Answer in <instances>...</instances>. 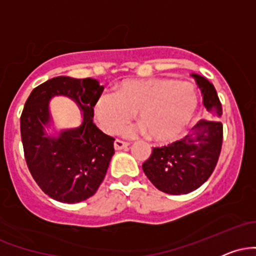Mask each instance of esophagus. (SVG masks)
Listing matches in <instances>:
<instances>
[{
  "mask_svg": "<svg viewBox=\"0 0 256 256\" xmlns=\"http://www.w3.org/2000/svg\"><path fill=\"white\" fill-rule=\"evenodd\" d=\"M128 146H130L128 143L122 142V140H114V149H116V150H122V149H126Z\"/></svg>",
  "mask_w": 256,
  "mask_h": 256,
  "instance_id": "1",
  "label": "esophagus"
}]
</instances>
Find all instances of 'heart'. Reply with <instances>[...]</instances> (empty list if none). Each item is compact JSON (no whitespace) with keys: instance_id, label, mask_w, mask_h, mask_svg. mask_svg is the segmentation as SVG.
I'll return each mask as SVG.
<instances>
[{"instance_id":"1","label":"heart","mask_w":256,"mask_h":256,"mask_svg":"<svg viewBox=\"0 0 256 256\" xmlns=\"http://www.w3.org/2000/svg\"><path fill=\"white\" fill-rule=\"evenodd\" d=\"M198 106L196 90L188 82L167 78L128 79L119 84L116 92H104L95 104L100 126L116 134L130 122L134 112L140 126L125 128L128 136L146 132L152 140L170 142L185 130Z\"/></svg>"}]
</instances>
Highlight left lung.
I'll list each match as a JSON object with an SVG mask.
<instances>
[{
    "instance_id": "obj_1",
    "label": "left lung",
    "mask_w": 256,
    "mask_h": 256,
    "mask_svg": "<svg viewBox=\"0 0 256 256\" xmlns=\"http://www.w3.org/2000/svg\"><path fill=\"white\" fill-rule=\"evenodd\" d=\"M204 98L208 118L202 119L188 136L172 144L152 148L150 158L142 165L149 180L160 192L182 195L201 186L210 177L222 150V114L216 88L208 79L192 73Z\"/></svg>"
}]
</instances>
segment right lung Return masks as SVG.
<instances>
[{
    "label": "right lung",
    "instance_id": "right-lung-1",
    "mask_svg": "<svg viewBox=\"0 0 256 256\" xmlns=\"http://www.w3.org/2000/svg\"><path fill=\"white\" fill-rule=\"evenodd\" d=\"M102 91L98 79L60 76L34 88L26 101L20 118L26 164L40 189L56 201L78 204L91 198L104 182L114 155V138L94 124V107ZM55 96L76 102L84 113L80 126L54 128L48 104Z\"/></svg>",
    "mask_w": 256,
    "mask_h": 256
}]
</instances>
